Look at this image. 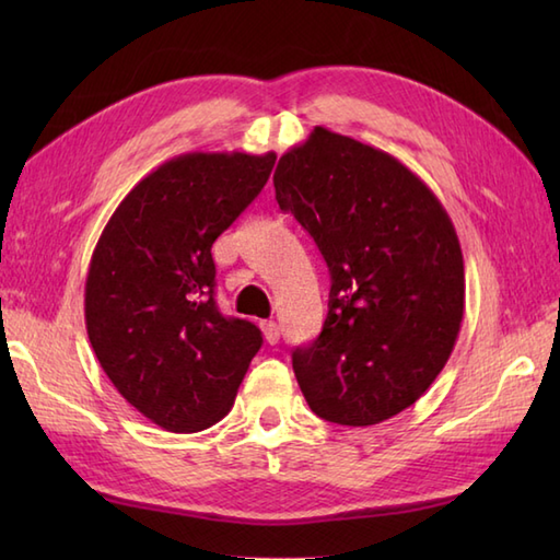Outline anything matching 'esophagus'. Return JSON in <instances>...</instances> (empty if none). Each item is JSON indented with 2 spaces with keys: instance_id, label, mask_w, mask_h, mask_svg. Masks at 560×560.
I'll list each match as a JSON object with an SVG mask.
<instances>
[{
  "instance_id": "esophagus-1",
  "label": "esophagus",
  "mask_w": 560,
  "mask_h": 560,
  "mask_svg": "<svg viewBox=\"0 0 560 560\" xmlns=\"http://www.w3.org/2000/svg\"><path fill=\"white\" fill-rule=\"evenodd\" d=\"M261 327V335H265L267 343H277L279 337H281V327L273 323V319H265V323L259 325Z\"/></svg>"
}]
</instances>
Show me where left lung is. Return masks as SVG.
<instances>
[{
    "label": "left lung",
    "instance_id": "8db88e82",
    "mask_svg": "<svg viewBox=\"0 0 560 560\" xmlns=\"http://www.w3.org/2000/svg\"><path fill=\"white\" fill-rule=\"evenodd\" d=\"M283 211L313 235L331 289L295 380L319 419L375 425L443 371L464 315V259L447 211L389 153L315 127L273 171Z\"/></svg>",
    "mask_w": 560,
    "mask_h": 560
}]
</instances>
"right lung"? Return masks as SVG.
I'll use <instances>...</instances> for the list:
<instances>
[{"mask_svg":"<svg viewBox=\"0 0 560 560\" xmlns=\"http://www.w3.org/2000/svg\"><path fill=\"white\" fill-rule=\"evenodd\" d=\"M277 153H183L139 180L93 249L83 311L115 389L171 433L231 411L261 331L213 301L211 245L267 185Z\"/></svg>","mask_w":560,"mask_h":560,"instance_id":"obj_1","label":"right lung"}]
</instances>
